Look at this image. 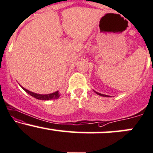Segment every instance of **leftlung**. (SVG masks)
<instances>
[{
    "label": "left lung",
    "mask_w": 153,
    "mask_h": 153,
    "mask_svg": "<svg viewBox=\"0 0 153 153\" xmlns=\"http://www.w3.org/2000/svg\"><path fill=\"white\" fill-rule=\"evenodd\" d=\"M95 92H96V91H95ZM96 94H98V95H100V96H102V97H108V96L105 95V94H102L98 93V92H96Z\"/></svg>",
    "instance_id": "obj_1"
}]
</instances>
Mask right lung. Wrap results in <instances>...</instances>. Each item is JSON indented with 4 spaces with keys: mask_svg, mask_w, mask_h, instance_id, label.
Instances as JSON below:
<instances>
[{
    "mask_svg": "<svg viewBox=\"0 0 153 153\" xmlns=\"http://www.w3.org/2000/svg\"><path fill=\"white\" fill-rule=\"evenodd\" d=\"M22 86V85H21ZM22 88L24 89L25 91L27 92V94H29L30 95H31L32 97H35L36 99H38V100H56L59 97V91H56L54 93L52 94H36L33 93V92L30 91L26 88H23L22 86Z\"/></svg>",
    "mask_w": 153,
    "mask_h": 153,
    "instance_id": "1",
    "label": "right lung"
}]
</instances>
